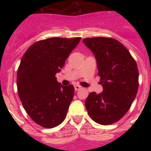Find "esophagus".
I'll return each instance as SVG.
<instances>
[{
  "mask_svg": "<svg viewBox=\"0 0 151 151\" xmlns=\"http://www.w3.org/2000/svg\"><path fill=\"white\" fill-rule=\"evenodd\" d=\"M81 88V87L80 85H74V89H75V91H78Z\"/></svg>",
  "mask_w": 151,
  "mask_h": 151,
  "instance_id": "obj_1",
  "label": "esophagus"
}]
</instances>
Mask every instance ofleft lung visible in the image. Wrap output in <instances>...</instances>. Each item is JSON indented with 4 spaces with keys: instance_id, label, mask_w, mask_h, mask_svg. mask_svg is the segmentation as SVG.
Returning <instances> with one entry per match:
<instances>
[{
    "instance_id": "8db88e82",
    "label": "left lung",
    "mask_w": 151,
    "mask_h": 151,
    "mask_svg": "<svg viewBox=\"0 0 151 151\" xmlns=\"http://www.w3.org/2000/svg\"><path fill=\"white\" fill-rule=\"evenodd\" d=\"M83 42L94 54L103 92L89 93L85 107L94 122L103 125L118 122L131 107L139 87V70L129 50L117 40L98 37Z\"/></svg>"
}]
</instances>
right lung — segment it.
Returning <instances> with one entry per match:
<instances>
[{
	"mask_svg": "<svg viewBox=\"0 0 151 151\" xmlns=\"http://www.w3.org/2000/svg\"><path fill=\"white\" fill-rule=\"evenodd\" d=\"M81 37H52L37 41L23 55L17 72V89L25 110L39 125L52 129L63 122L74 96L72 85L57 81L69 55Z\"/></svg>",
	"mask_w": 151,
	"mask_h": 151,
	"instance_id": "obj_1",
	"label": "right lung"
}]
</instances>
